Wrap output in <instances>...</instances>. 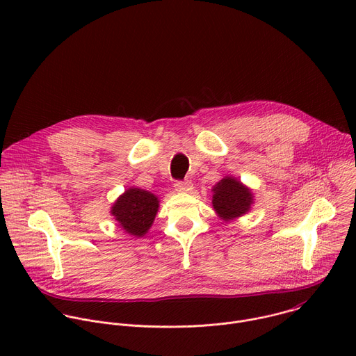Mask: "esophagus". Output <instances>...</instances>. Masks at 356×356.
I'll return each instance as SVG.
<instances>
[{"mask_svg":"<svg viewBox=\"0 0 356 356\" xmlns=\"http://www.w3.org/2000/svg\"><path fill=\"white\" fill-rule=\"evenodd\" d=\"M175 188L180 193H188L193 190V184L190 181H176Z\"/></svg>","mask_w":356,"mask_h":356,"instance_id":"34e87169","label":"esophagus"}]
</instances>
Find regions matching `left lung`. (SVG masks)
<instances>
[{
    "mask_svg": "<svg viewBox=\"0 0 356 356\" xmlns=\"http://www.w3.org/2000/svg\"><path fill=\"white\" fill-rule=\"evenodd\" d=\"M213 207L217 216L229 221L246 214L253 204L252 191L238 179L225 176L213 188Z\"/></svg>",
    "mask_w": 356,
    "mask_h": 356,
    "instance_id": "left-lung-1",
    "label": "left lung"
}]
</instances>
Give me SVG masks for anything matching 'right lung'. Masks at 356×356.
<instances>
[{
    "mask_svg": "<svg viewBox=\"0 0 356 356\" xmlns=\"http://www.w3.org/2000/svg\"><path fill=\"white\" fill-rule=\"evenodd\" d=\"M158 209L159 200L155 194L131 187L114 202L111 214L118 222V227L127 234L139 238L143 236L154 224Z\"/></svg>",
    "mask_w": 356,
    "mask_h": 356,
    "instance_id": "1",
    "label": "right lung"
}]
</instances>
